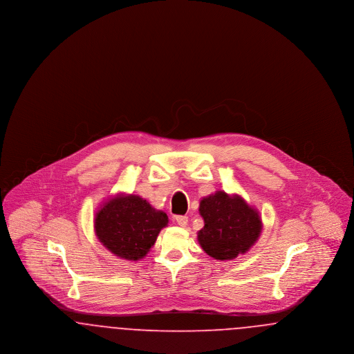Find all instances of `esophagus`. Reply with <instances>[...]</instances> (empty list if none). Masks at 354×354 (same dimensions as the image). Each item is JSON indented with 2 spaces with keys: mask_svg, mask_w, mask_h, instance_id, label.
I'll use <instances>...</instances> for the list:
<instances>
[{
  "mask_svg": "<svg viewBox=\"0 0 354 354\" xmlns=\"http://www.w3.org/2000/svg\"><path fill=\"white\" fill-rule=\"evenodd\" d=\"M176 223L180 225V227H185L187 223H188V218L187 216H176Z\"/></svg>",
  "mask_w": 354,
  "mask_h": 354,
  "instance_id": "34e87169",
  "label": "esophagus"
}]
</instances>
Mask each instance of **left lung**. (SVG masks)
I'll return each instance as SVG.
<instances>
[{"mask_svg": "<svg viewBox=\"0 0 354 354\" xmlns=\"http://www.w3.org/2000/svg\"><path fill=\"white\" fill-rule=\"evenodd\" d=\"M199 214L204 227L198 232L203 251L215 260H232L248 252L263 230L261 218L240 195L224 191L201 201Z\"/></svg>", "mask_w": 354, "mask_h": 354, "instance_id": "obj_1", "label": "left lung"}]
</instances>
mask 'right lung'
<instances>
[{
	"label": "right lung",
	"instance_id": "1",
	"mask_svg": "<svg viewBox=\"0 0 354 354\" xmlns=\"http://www.w3.org/2000/svg\"><path fill=\"white\" fill-rule=\"evenodd\" d=\"M169 216L138 195H117L103 203L94 219L102 244L124 260L143 259L151 250Z\"/></svg>",
	"mask_w": 354,
	"mask_h": 354
}]
</instances>
